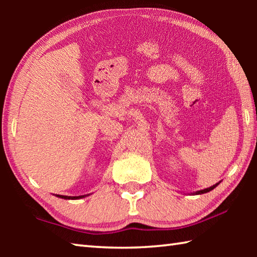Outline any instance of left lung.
I'll return each mask as SVG.
<instances>
[{
	"instance_id": "8db88e82",
	"label": "left lung",
	"mask_w": 257,
	"mask_h": 257,
	"mask_svg": "<svg viewBox=\"0 0 257 257\" xmlns=\"http://www.w3.org/2000/svg\"><path fill=\"white\" fill-rule=\"evenodd\" d=\"M217 185H219V182H217V184H215V185L211 186V187H208V188L202 189V190H198V191H196V193H194V194H196V195H201V194H205V193H208V191H211L212 189H214Z\"/></svg>"
}]
</instances>
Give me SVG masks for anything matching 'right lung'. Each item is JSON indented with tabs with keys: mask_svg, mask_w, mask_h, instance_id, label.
Segmentation results:
<instances>
[{
	"mask_svg": "<svg viewBox=\"0 0 257 257\" xmlns=\"http://www.w3.org/2000/svg\"><path fill=\"white\" fill-rule=\"evenodd\" d=\"M56 196L60 198H64V199H79V198H84L87 195H81V196H63V195H56Z\"/></svg>",
	"mask_w": 257,
	"mask_h": 257,
	"instance_id": "add662e5",
	"label": "right lung"
}]
</instances>
